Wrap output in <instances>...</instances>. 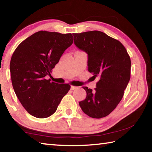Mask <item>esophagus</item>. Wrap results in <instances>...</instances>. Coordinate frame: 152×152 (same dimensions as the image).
Instances as JSON below:
<instances>
[{"instance_id": "esophagus-1", "label": "esophagus", "mask_w": 152, "mask_h": 152, "mask_svg": "<svg viewBox=\"0 0 152 152\" xmlns=\"http://www.w3.org/2000/svg\"><path fill=\"white\" fill-rule=\"evenodd\" d=\"M77 88H78V87H77V86H71V87H70V89L72 90V91H73V90H74V89H76Z\"/></svg>"}]
</instances>
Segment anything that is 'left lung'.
<instances>
[{
	"label": "left lung",
	"mask_w": 152,
	"mask_h": 152,
	"mask_svg": "<svg viewBox=\"0 0 152 152\" xmlns=\"http://www.w3.org/2000/svg\"><path fill=\"white\" fill-rule=\"evenodd\" d=\"M74 44L88 54V70L99 80L94 91L86 86L79 102L85 114L95 119L109 115L121 101L131 76V60L124 46L99 31L73 33Z\"/></svg>",
	"instance_id": "8db88e82"
}]
</instances>
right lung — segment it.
Returning a JSON list of instances; mask_svg holds the SVG:
<instances>
[{"mask_svg": "<svg viewBox=\"0 0 152 152\" xmlns=\"http://www.w3.org/2000/svg\"><path fill=\"white\" fill-rule=\"evenodd\" d=\"M71 33L40 31L18 45L10 62L11 81L18 99L32 116L43 119L57 110L70 85L47 80L73 43Z\"/></svg>", "mask_w": 152, "mask_h": 152, "instance_id": "right-lung-1", "label": "right lung"}]
</instances>
